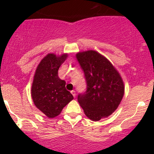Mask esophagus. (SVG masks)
<instances>
[{"label": "esophagus", "instance_id": "1", "mask_svg": "<svg viewBox=\"0 0 154 154\" xmlns=\"http://www.w3.org/2000/svg\"><path fill=\"white\" fill-rule=\"evenodd\" d=\"M71 93L72 94V96H73V97H75L76 96V92H75V90H72V91H71Z\"/></svg>", "mask_w": 154, "mask_h": 154}]
</instances>
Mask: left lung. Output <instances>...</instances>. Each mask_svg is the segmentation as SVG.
<instances>
[{
  "instance_id": "obj_1",
  "label": "left lung",
  "mask_w": 154,
  "mask_h": 154,
  "mask_svg": "<svg viewBox=\"0 0 154 154\" xmlns=\"http://www.w3.org/2000/svg\"><path fill=\"white\" fill-rule=\"evenodd\" d=\"M76 58L86 82V90L78 95L79 103L92 120L107 117L123 99V80L112 64L97 51L79 52Z\"/></svg>"
}]
</instances>
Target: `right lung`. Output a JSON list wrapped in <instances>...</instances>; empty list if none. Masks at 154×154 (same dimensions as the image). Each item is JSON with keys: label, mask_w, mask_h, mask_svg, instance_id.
I'll use <instances>...</instances> for the list:
<instances>
[{"label": "right lung", "mask_w": 154, "mask_h": 154, "mask_svg": "<svg viewBox=\"0 0 154 154\" xmlns=\"http://www.w3.org/2000/svg\"><path fill=\"white\" fill-rule=\"evenodd\" d=\"M68 55L57 57L48 54L37 68L31 87V96L38 109L48 117L54 118L73 99L65 89V82L58 78V70Z\"/></svg>", "instance_id": "obj_1"}]
</instances>
